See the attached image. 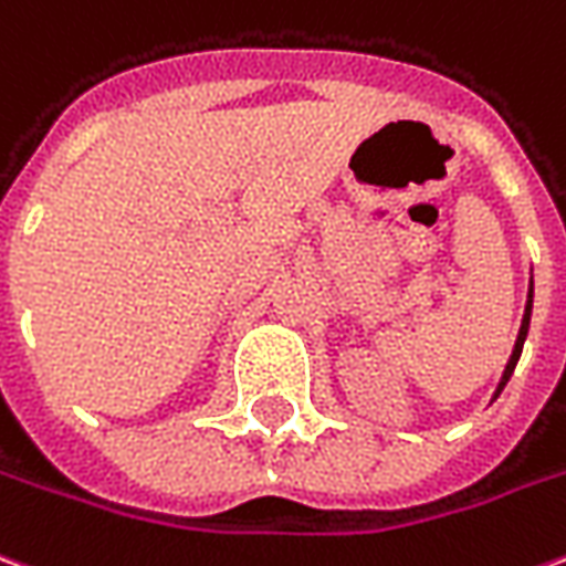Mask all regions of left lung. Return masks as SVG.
<instances>
[{"label":"left lung","instance_id":"left-lung-1","mask_svg":"<svg viewBox=\"0 0 566 566\" xmlns=\"http://www.w3.org/2000/svg\"><path fill=\"white\" fill-rule=\"evenodd\" d=\"M528 321H532V291H528V302H525L523 326H520V335H516V344H513V356H511V361H507V368H504V377H502V382H499V388H495V398H499V395H502V388L507 386V379H511L513 368H516V361H520V356H523V344H525V335H528Z\"/></svg>","mask_w":566,"mask_h":566}]
</instances>
